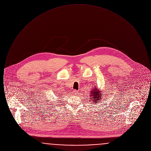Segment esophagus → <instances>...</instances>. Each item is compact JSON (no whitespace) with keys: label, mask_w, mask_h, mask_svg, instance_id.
Masks as SVG:
<instances>
[{"label":"esophagus","mask_w":151,"mask_h":151,"mask_svg":"<svg viewBox=\"0 0 151 151\" xmlns=\"http://www.w3.org/2000/svg\"><path fill=\"white\" fill-rule=\"evenodd\" d=\"M72 93H73V95H78V94H79V92H78V91H77L74 90V91H73Z\"/></svg>","instance_id":"1"}]
</instances>
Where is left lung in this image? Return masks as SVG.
Returning a JSON list of instances; mask_svg holds the SVG:
<instances>
[{"instance_id":"8db88e82","label":"left lung","mask_w":151,"mask_h":151,"mask_svg":"<svg viewBox=\"0 0 151 151\" xmlns=\"http://www.w3.org/2000/svg\"><path fill=\"white\" fill-rule=\"evenodd\" d=\"M89 97H90V101L92 102V103H96L100 101L102 99V97L103 96L101 94V92L100 91L99 89H97V87L93 89L91 91H90Z\"/></svg>"}]
</instances>
